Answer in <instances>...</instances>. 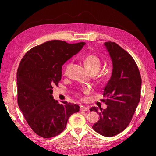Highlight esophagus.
<instances>
[{"instance_id": "34e87169", "label": "esophagus", "mask_w": 156, "mask_h": 156, "mask_svg": "<svg viewBox=\"0 0 156 156\" xmlns=\"http://www.w3.org/2000/svg\"><path fill=\"white\" fill-rule=\"evenodd\" d=\"M80 109H81V111H87L89 110V107L82 105L81 106V108H80Z\"/></svg>"}]
</instances>
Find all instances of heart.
I'll use <instances>...</instances> for the list:
<instances>
[{
	"label": "heart",
	"instance_id": "obj_1",
	"mask_svg": "<svg viewBox=\"0 0 156 156\" xmlns=\"http://www.w3.org/2000/svg\"><path fill=\"white\" fill-rule=\"evenodd\" d=\"M84 63L85 64L86 67L92 73H96L101 68V60L99 56L95 54H90L87 55L83 59ZM72 61H69L65 65L64 68V74L65 75H68L69 70L72 68ZM77 95H79V92H77Z\"/></svg>",
	"mask_w": 156,
	"mask_h": 156
}]
</instances>
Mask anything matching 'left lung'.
Returning <instances> with one entry per match:
<instances>
[{
    "instance_id": "obj_1",
    "label": "left lung",
    "mask_w": 156,
    "mask_h": 156,
    "mask_svg": "<svg viewBox=\"0 0 156 156\" xmlns=\"http://www.w3.org/2000/svg\"><path fill=\"white\" fill-rule=\"evenodd\" d=\"M112 62L111 77L103 89L101 101L107 108L93 107L100 120L92 126L100 135L112 136L124 131L130 123L140 99L141 77L135 61L129 53L115 42L104 44Z\"/></svg>"
}]
</instances>
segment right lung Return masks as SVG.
<instances>
[{"label":"right lung","mask_w":156,"mask_h":156,"mask_svg":"<svg viewBox=\"0 0 156 156\" xmlns=\"http://www.w3.org/2000/svg\"><path fill=\"white\" fill-rule=\"evenodd\" d=\"M84 44L46 41L28 51L21 60L17 72L18 105L31 129L41 137L62 133L69 116L79 111L77 104L59 103L52 94L61 80L62 66Z\"/></svg>","instance_id":"obj_1"}]
</instances>
